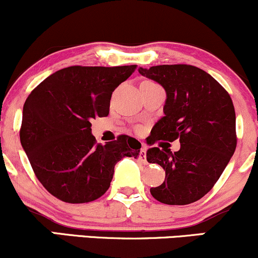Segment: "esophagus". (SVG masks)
<instances>
[{"label": "esophagus", "mask_w": 258, "mask_h": 258, "mask_svg": "<svg viewBox=\"0 0 258 258\" xmlns=\"http://www.w3.org/2000/svg\"><path fill=\"white\" fill-rule=\"evenodd\" d=\"M139 160L142 162H147V147L143 146L141 149V153H139Z\"/></svg>", "instance_id": "esophagus-1"}]
</instances>
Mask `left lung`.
Here are the masks:
<instances>
[{
    "mask_svg": "<svg viewBox=\"0 0 258 258\" xmlns=\"http://www.w3.org/2000/svg\"><path fill=\"white\" fill-rule=\"evenodd\" d=\"M138 73L166 92L164 116L154 125L148 143L177 138L180 143L178 152L156 147L147 152L148 162L160 165L166 174L150 193L167 205L194 203L211 190L235 152L232 98L210 74L193 65L138 68Z\"/></svg>",
    "mask_w": 258,
    "mask_h": 258,
    "instance_id": "8db88e82",
    "label": "left lung"
}]
</instances>
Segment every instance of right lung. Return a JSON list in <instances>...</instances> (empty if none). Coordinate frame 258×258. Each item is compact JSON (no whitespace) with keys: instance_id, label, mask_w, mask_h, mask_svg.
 <instances>
[{"instance_id":"obj_1","label":"right lung","mask_w":258,"mask_h":258,"mask_svg":"<svg viewBox=\"0 0 258 258\" xmlns=\"http://www.w3.org/2000/svg\"><path fill=\"white\" fill-rule=\"evenodd\" d=\"M125 67H69L44 79L23 108L20 143L37 179L70 204L90 203L110 186L115 165L138 158L141 143L119 136L96 144L91 120L108 116L111 94L135 72Z\"/></svg>"}]
</instances>
